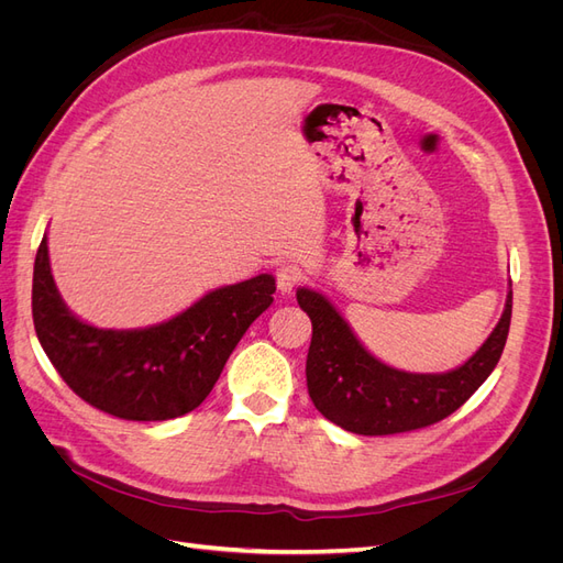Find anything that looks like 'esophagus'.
Returning a JSON list of instances; mask_svg holds the SVG:
<instances>
[{
	"mask_svg": "<svg viewBox=\"0 0 563 563\" xmlns=\"http://www.w3.org/2000/svg\"><path fill=\"white\" fill-rule=\"evenodd\" d=\"M300 279H302V272L296 265H282L277 269V288H279L284 296L291 294Z\"/></svg>",
	"mask_w": 563,
	"mask_h": 563,
	"instance_id": "1",
	"label": "esophagus"
}]
</instances>
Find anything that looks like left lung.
Wrapping results in <instances>:
<instances>
[{
	"instance_id": "1",
	"label": "left lung",
	"mask_w": 563,
	"mask_h": 563,
	"mask_svg": "<svg viewBox=\"0 0 563 563\" xmlns=\"http://www.w3.org/2000/svg\"><path fill=\"white\" fill-rule=\"evenodd\" d=\"M296 298L312 321L305 366L310 399L323 418L364 437L420 430L457 411L496 368L512 319L509 291L496 329L463 366L446 373H406L376 360L321 294L302 286Z\"/></svg>"
}]
</instances>
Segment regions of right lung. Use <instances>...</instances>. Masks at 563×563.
<instances>
[{
  "mask_svg": "<svg viewBox=\"0 0 563 563\" xmlns=\"http://www.w3.org/2000/svg\"><path fill=\"white\" fill-rule=\"evenodd\" d=\"M275 291V277L258 275L216 288L155 327L96 329L63 302L44 234L32 275V319L51 364L77 397L122 420H172L209 397Z\"/></svg>",
  "mask_w": 563,
  "mask_h": 563,
  "instance_id": "add662e5",
  "label": "right lung"
}]
</instances>
